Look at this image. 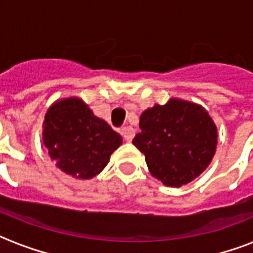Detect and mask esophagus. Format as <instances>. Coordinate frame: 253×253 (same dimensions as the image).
<instances>
[{
  "instance_id": "esophagus-1",
  "label": "esophagus",
  "mask_w": 253,
  "mask_h": 253,
  "mask_svg": "<svg viewBox=\"0 0 253 253\" xmlns=\"http://www.w3.org/2000/svg\"><path fill=\"white\" fill-rule=\"evenodd\" d=\"M121 132H122L123 139H125L126 142H131V140H132V139H134V136H135V131L131 126H125L122 128V131H121Z\"/></svg>"
}]
</instances>
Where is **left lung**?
I'll list each match as a JSON object with an SVG mask.
<instances>
[{
	"label": "left lung",
	"instance_id": "left-lung-1",
	"mask_svg": "<svg viewBox=\"0 0 253 253\" xmlns=\"http://www.w3.org/2000/svg\"><path fill=\"white\" fill-rule=\"evenodd\" d=\"M139 127L132 144L144 154L151 174L167 186L194 180L215 154L216 127L196 103L170 99L155 105L140 115Z\"/></svg>",
	"mask_w": 253,
	"mask_h": 253
}]
</instances>
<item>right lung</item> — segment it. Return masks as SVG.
Here are the masks:
<instances>
[{"label": "right lung", "instance_id": "right-lung-1", "mask_svg": "<svg viewBox=\"0 0 253 253\" xmlns=\"http://www.w3.org/2000/svg\"><path fill=\"white\" fill-rule=\"evenodd\" d=\"M43 127V142L51 159L63 172L83 180L98 174L122 144V136L79 98L52 105Z\"/></svg>", "mask_w": 253, "mask_h": 253}]
</instances>
